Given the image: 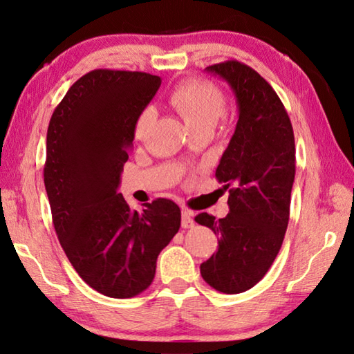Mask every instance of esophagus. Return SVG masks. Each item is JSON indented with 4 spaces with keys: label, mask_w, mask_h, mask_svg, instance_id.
I'll use <instances>...</instances> for the list:
<instances>
[{
    "label": "esophagus",
    "mask_w": 354,
    "mask_h": 354,
    "mask_svg": "<svg viewBox=\"0 0 354 354\" xmlns=\"http://www.w3.org/2000/svg\"><path fill=\"white\" fill-rule=\"evenodd\" d=\"M192 226H194L192 212L188 209H182V228H192Z\"/></svg>",
    "instance_id": "esophagus-1"
}]
</instances>
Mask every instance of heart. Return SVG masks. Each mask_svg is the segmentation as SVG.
I'll list each match as a JSON object with an SVG mask.
<instances>
[{"label": "heart", "mask_w": 354, "mask_h": 354, "mask_svg": "<svg viewBox=\"0 0 354 354\" xmlns=\"http://www.w3.org/2000/svg\"><path fill=\"white\" fill-rule=\"evenodd\" d=\"M168 102L191 131L212 128L225 109V95L216 84L203 78H188L169 91ZM154 122V109L146 106L134 122V138L142 142Z\"/></svg>", "instance_id": "b5f03b06"}]
</instances>
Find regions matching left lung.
<instances>
[{
	"label": "left lung",
	"instance_id": "1",
	"mask_svg": "<svg viewBox=\"0 0 354 354\" xmlns=\"http://www.w3.org/2000/svg\"><path fill=\"white\" fill-rule=\"evenodd\" d=\"M228 82L239 120L216 178L230 189V212H208L196 222L218 236L217 251L200 265L205 282L225 295L254 286L271 268L290 220L296 146L290 117L263 77L237 59L206 68Z\"/></svg>",
	"mask_w": 354,
	"mask_h": 354
}]
</instances>
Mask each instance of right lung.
<instances>
[{"label":"right lung","instance_id":"add662e5","mask_svg":"<svg viewBox=\"0 0 354 354\" xmlns=\"http://www.w3.org/2000/svg\"><path fill=\"white\" fill-rule=\"evenodd\" d=\"M146 72L95 69L78 78L52 114L44 186L53 228L78 276L115 299L154 281L157 257L180 228L168 198L131 211L117 192L134 140V122L160 88Z\"/></svg>","mask_w":354,"mask_h":354}]
</instances>
